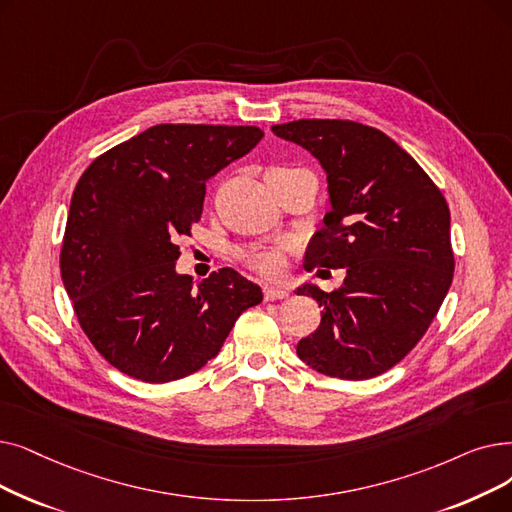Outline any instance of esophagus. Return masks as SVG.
Instances as JSON below:
<instances>
[{"instance_id": "obj_1", "label": "esophagus", "mask_w": 512, "mask_h": 512, "mask_svg": "<svg viewBox=\"0 0 512 512\" xmlns=\"http://www.w3.org/2000/svg\"><path fill=\"white\" fill-rule=\"evenodd\" d=\"M263 297L265 301H274V299H286L288 291L280 286H272V284H263Z\"/></svg>"}]
</instances>
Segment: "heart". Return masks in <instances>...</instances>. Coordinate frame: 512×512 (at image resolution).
Returning a JSON list of instances; mask_svg holds the SVG:
<instances>
[{
	"mask_svg": "<svg viewBox=\"0 0 512 512\" xmlns=\"http://www.w3.org/2000/svg\"><path fill=\"white\" fill-rule=\"evenodd\" d=\"M274 171V169H272ZM276 171H295V169H288V167H278ZM242 261L249 265L251 270L263 274V276H280L284 270V253L282 249L276 247H251L249 251H244Z\"/></svg>",
	"mask_w": 512,
	"mask_h": 512,
	"instance_id": "obj_1",
	"label": "heart"
}]
</instances>
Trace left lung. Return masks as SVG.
Masks as SVG:
<instances>
[{"label": "left lung", "mask_w": 512, "mask_h": 512, "mask_svg": "<svg viewBox=\"0 0 512 512\" xmlns=\"http://www.w3.org/2000/svg\"><path fill=\"white\" fill-rule=\"evenodd\" d=\"M272 131L309 150L326 171L332 209L309 242L305 270L347 272L332 293L314 284L297 288L324 307L297 355L332 379H372L416 347L448 295L454 251L446 198L402 146L374 127L299 119Z\"/></svg>", "instance_id": "1"}]
</instances>
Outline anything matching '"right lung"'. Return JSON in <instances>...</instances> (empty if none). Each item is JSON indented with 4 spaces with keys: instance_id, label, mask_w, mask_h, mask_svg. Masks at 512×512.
Wrapping results in <instances>:
<instances>
[{
    "instance_id": "add662e5",
    "label": "right lung",
    "mask_w": 512,
    "mask_h": 512,
    "mask_svg": "<svg viewBox=\"0 0 512 512\" xmlns=\"http://www.w3.org/2000/svg\"><path fill=\"white\" fill-rule=\"evenodd\" d=\"M251 125H154L83 171L66 219L60 274L79 326L133 379L169 383L219 353L261 288L221 268L194 288L175 272L177 238L201 219L209 177L251 152Z\"/></svg>"
}]
</instances>
